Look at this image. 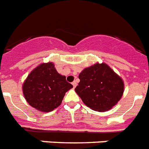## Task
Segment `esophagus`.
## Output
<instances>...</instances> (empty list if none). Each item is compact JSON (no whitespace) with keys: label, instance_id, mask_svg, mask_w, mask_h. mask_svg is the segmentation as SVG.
<instances>
[{"label":"esophagus","instance_id":"esophagus-1","mask_svg":"<svg viewBox=\"0 0 149 149\" xmlns=\"http://www.w3.org/2000/svg\"><path fill=\"white\" fill-rule=\"evenodd\" d=\"M72 86H73V88H75V87L77 86V82H75V81H73V82H72Z\"/></svg>","mask_w":149,"mask_h":149}]
</instances>
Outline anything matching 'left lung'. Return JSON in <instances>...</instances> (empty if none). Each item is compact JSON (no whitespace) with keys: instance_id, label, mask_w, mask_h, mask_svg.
I'll list each match as a JSON object with an SVG mask.
<instances>
[{"instance_id":"8db88e82","label":"left lung","mask_w":149,"mask_h":149,"mask_svg":"<svg viewBox=\"0 0 149 149\" xmlns=\"http://www.w3.org/2000/svg\"><path fill=\"white\" fill-rule=\"evenodd\" d=\"M80 82L75 91L86 106L96 111L111 109L120 101L124 83L106 63H95L79 75Z\"/></svg>"}]
</instances>
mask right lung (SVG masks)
I'll return each mask as SVG.
<instances>
[{"mask_svg": "<svg viewBox=\"0 0 149 149\" xmlns=\"http://www.w3.org/2000/svg\"><path fill=\"white\" fill-rule=\"evenodd\" d=\"M72 88L66 77L59 74L51 62L43 63L30 72L22 85L26 102L42 112H50L61 105L65 93Z\"/></svg>", "mask_w": 149, "mask_h": 149, "instance_id": "obj_1", "label": "right lung"}]
</instances>
